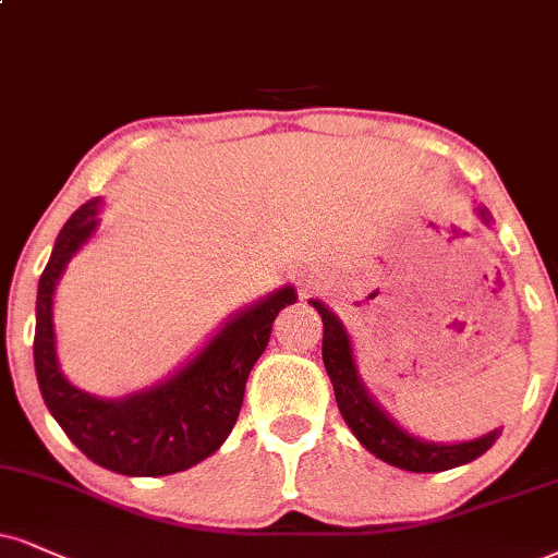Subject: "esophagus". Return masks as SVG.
<instances>
[{"mask_svg":"<svg viewBox=\"0 0 558 558\" xmlns=\"http://www.w3.org/2000/svg\"><path fill=\"white\" fill-rule=\"evenodd\" d=\"M300 287H302V292H311V290H315V287H318V279H315V277H302L300 279Z\"/></svg>","mask_w":558,"mask_h":558,"instance_id":"1","label":"esophagus"}]
</instances>
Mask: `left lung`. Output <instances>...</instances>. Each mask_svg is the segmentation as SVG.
Masks as SVG:
<instances>
[{"instance_id":"left-lung-1","label":"left lung","mask_w":558,"mask_h":558,"mask_svg":"<svg viewBox=\"0 0 558 558\" xmlns=\"http://www.w3.org/2000/svg\"><path fill=\"white\" fill-rule=\"evenodd\" d=\"M478 215L486 225L492 222V215L486 209H478ZM311 302L323 318V364H326V373L333 383L336 403H339L343 422L349 424L354 437L360 439L373 456L385 460V463L396 465V469L401 471L439 473L447 469H456V465L471 463V460L484 456V452L497 442L501 435V426L489 432V435L458 445L426 442V439H418L414 435H409V432H403L401 426L373 401V396L364 390L354 364L352 341H349L343 323L336 318L323 302Z\"/></svg>"}]
</instances>
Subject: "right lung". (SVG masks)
<instances>
[{
    "label": "right lung",
    "mask_w": 558,
    "mask_h": 558,
    "mask_svg": "<svg viewBox=\"0 0 558 558\" xmlns=\"http://www.w3.org/2000/svg\"><path fill=\"white\" fill-rule=\"evenodd\" d=\"M98 209L100 198H89L66 219L40 274L33 339L38 388L51 416L93 463L123 476H168L219 450L238 422L247 375L264 354L274 318L298 298L292 287H281L235 313L194 360L155 388L119 401L89 396L61 375L51 318L61 274L98 227Z\"/></svg>",
    "instance_id": "1"
}]
</instances>
